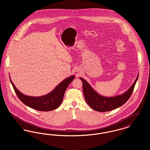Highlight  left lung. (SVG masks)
Here are the masks:
<instances>
[{
  "instance_id": "obj_1",
  "label": "left lung",
  "mask_w": 150,
  "mask_h": 150,
  "mask_svg": "<svg viewBox=\"0 0 150 150\" xmlns=\"http://www.w3.org/2000/svg\"><path fill=\"white\" fill-rule=\"evenodd\" d=\"M138 75L136 80L128 90L119 96L106 97L97 93L89 83L81 78L80 79L83 82V90L86 103L92 109L99 112H107L115 110L123 105L130 97L133 92Z\"/></svg>"
}]
</instances>
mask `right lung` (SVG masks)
Listing matches in <instances>:
<instances>
[{"mask_svg":"<svg viewBox=\"0 0 150 150\" xmlns=\"http://www.w3.org/2000/svg\"><path fill=\"white\" fill-rule=\"evenodd\" d=\"M74 78L75 76L72 75L65 79L51 92L46 95L40 97H32L26 96L20 92L9 78L15 93L22 102L30 108L41 111H50L59 107L62 102L67 86Z\"/></svg>","mask_w":150,"mask_h":150,"instance_id":"add662e5","label":"right lung"}]
</instances>
